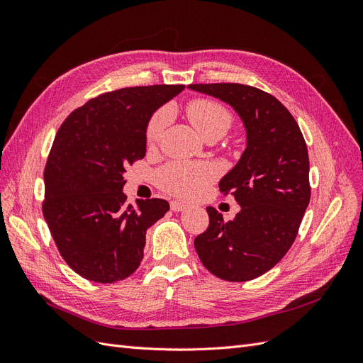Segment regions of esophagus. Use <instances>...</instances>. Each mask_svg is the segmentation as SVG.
Masks as SVG:
<instances>
[{
    "mask_svg": "<svg viewBox=\"0 0 363 363\" xmlns=\"http://www.w3.org/2000/svg\"><path fill=\"white\" fill-rule=\"evenodd\" d=\"M186 207H188V206L183 204V203H179V201H171V211H174V212H182V211H184Z\"/></svg>",
    "mask_w": 363,
    "mask_h": 363,
    "instance_id": "esophagus-1",
    "label": "esophagus"
}]
</instances>
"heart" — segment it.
Here are the masks:
<instances>
[{
	"mask_svg": "<svg viewBox=\"0 0 363 363\" xmlns=\"http://www.w3.org/2000/svg\"><path fill=\"white\" fill-rule=\"evenodd\" d=\"M191 124L207 139L224 136L233 123L228 108L213 100H192L186 107ZM171 121V111L163 107L151 116L147 125L148 147L157 145ZM218 177V168L207 162H171L157 171V183L163 191L180 199H194Z\"/></svg>",
	"mask_w": 363,
	"mask_h": 363,
	"instance_id": "obj_1",
	"label": "heart"
}]
</instances>
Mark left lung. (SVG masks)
<instances>
[{
    "label": "left lung",
    "instance_id": "1",
    "mask_svg": "<svg viewBox=\"0 0 363 363\" xmlns=\"http://www.w3.org/2000/svg\"><path fill=\"white\" fill-rule=\"evenodd\" d=\"M235 108L247 130V148L219 182L240 206L224 223L207 207L208 227L195 250L213 276L248 281L269 271L289 251L311 201L309 155L301 130L276 96L239 83L189 84Z\"/></svg>",
    "mask_w": 363,
    "mask_h": 363
}]
</instances>
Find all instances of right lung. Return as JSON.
I'll list each match as a JSON object with an SVG mask.
<instances>
[{
    "label": "right lung",
    "mask_w": 363,
    "mask_h": 363,
    "mask_svg": "<svg viewBox=\"0 0 363 363\" xmlns=\"http://www.w3.org/2000/svg\"><path fill=\"white\" fill-rule=\"evenodd\" d=\"M183 84L124 87L87 101L63 121L43 171V218L60 256L79 276L113 283L144 257L147 230L169 211L160 199L127 204V164L144 159L147 125Z\"/></svg>",
    "instance_id": "right-lung-1"
}]
</instances>
